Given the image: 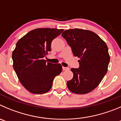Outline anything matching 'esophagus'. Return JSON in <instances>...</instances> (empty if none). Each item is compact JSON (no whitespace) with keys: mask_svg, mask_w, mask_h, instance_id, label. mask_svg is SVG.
Here are the masks:
<instances>
[{"mask_svg":"<svg viewBox=\"0 0 121 121\" xmlns=\"http://www.w3.org/2000/svg\"><path fill=\"white\" fill-rule=\"evenodd\" d=\"M63 70H69V67H63Z\"/></svg>","mask_w":121,"mask_h":121,"instance_id":"1","label":"esophagus"}]
</instances>
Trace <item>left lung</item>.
<instances>
[{"instance_id":"obj_1","label":"left lung","mask_w":121,"mask_h":121,"mask_svg":"<svg viewBox=\"0 0 121 121\" xmlns=\"http://www.w3.org/2000/svg\"><path fill=\"white\" fill-rule=\"evenodd\" d=\"M61 36L72 48L75 57L80 58L79 69H71L73 77L67 82L73 93L84 94L94 90L108 72L110 61L106 43L90 30L74 29L65 30Z\"/></svg>"}]
</instances>
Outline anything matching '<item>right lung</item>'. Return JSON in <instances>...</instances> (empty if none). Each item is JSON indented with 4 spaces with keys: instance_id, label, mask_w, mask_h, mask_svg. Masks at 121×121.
Segmentation results:
<instances>
[{
    "instance_id": "obj_1",
    "label": "right lung",
    "mask_w": 121,
    "mask_h": 121,
    "mask_svg": "<svg viewBox=\"0 0 121 121\" xmlns=\"http://www.w3.org/2000/svg\"><path fill=\"white\" fill-rule=\"evenodd\" d=\"M63 29H36L17 42L12 52L13 67L18 79L29 92L42 94L51 90L53 80L60 74V64L47 63L44 57L51 51V42Z\"/></svg>"
}]
</instances>
